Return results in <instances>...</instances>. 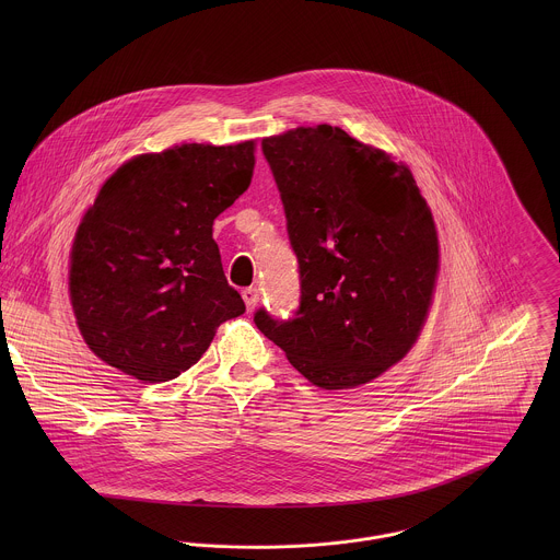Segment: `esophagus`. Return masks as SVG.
Returning <instances> with one entry per match:
<instances>
[{
	"label": "esophagus",
	"instance_id": "34e87169",
	"mask_svg": "<svg viewBox=\"0 0 560 560\" xmlns=\"http://www.w3.org/2000/svg\"><path fill=\"white\" fill-rule=\"evenodd\" d=\"M243 302H245V306H247V313H252L254 308H256V304H258V291L256 289H243Z\"/></svg>",
	"mask_w": 560,
	"mask_h": 560
}]
</instances>
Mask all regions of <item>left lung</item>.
Returning <instances> with one entry per match:
<instances>
[{
	"label": "left lung",
	"instance_id": "1",
	"mask_svg": "<svg viewBox=\"0 0 560 560\" xmlns=\"http://www.w3.org/2000/svg\"><path fill=\"white\" fill-rule=\"evenodd\" d=\"M300 262L293 319L256 327L323 390L369 384L416 342L440 267L438 231L407 165L340 127L262 140Z\"/></svg>",
	"mask_w": 560,
	"mask_h": 560
}]
</instances>
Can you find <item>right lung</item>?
<instances>
[{
	"label": "right lung",
	"instance_id": "1",
	"mask_svg": "<svg viewBox=\"0 0 560 560\" xmlns=\"http://www.w3.org/2000/svg\"><path fill=\"white\" fill-rule=\"evenodd\" d=\"M252 172V140L180 144L138 155L103 183L69 273L78 327L96 358L140 382H167L202 358L224 320L245 313L213 220Z\"/></svg>",
	"mask_w": 560,
	"mask_h": 560
}]
</instances>
